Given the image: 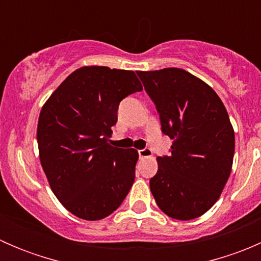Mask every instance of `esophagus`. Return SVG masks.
I'll list each match as a JSON object with an SVG mask.
<instances>
[{
    "label": "esophagus",
    "mask_w": 261,
    "mask_h": 261,
    "mask_svg": "<svg viewBox=\"0 0 261 261\" xmlns=\"http://www.w3.org/2000/svg\"><path fill=\"white\" fill-rule=\"evenodd\" d=\"M138 152H139V156L140 158H147L151 155V150H150L149 147H144V149L139 150Z\"/></svg>",
    "instance_id": "obj_1"
}]
</instances>
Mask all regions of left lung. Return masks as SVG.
Instances as JSON below:
<instances>
[{"label":"left lung","mask_w":261,"mask_h":261,"mask_svg":"<svg viewBox=\"0 0 261 261\" xmlns=\"http://www.w3.org/2000/svg\"><path fill=\"white\" fill-rule=\"evenodd\" d=\"M159 114L162 133L173 139L158 158L150 191L165 215L193 220L216 203L230 177L235 134L220 97L179 68L138 72Z\"/></svg>","instance_id":"obj_1"}]
</instances>
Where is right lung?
Here are the masks:
<instances>
[{
    "instance_id": "add662e5",
    "label": "right lung",
    "mask_w": 261,
    "mask_h": 261,
    "mask_svg": "<svg viewBox=\"0 0 261 261\" xmlns=\"http://www.w3.org/2000/svg\"><path fill=\"white\" fill-rule=\"evenodd\" d=\"M143 91L133 70L83 67L50 96L38 123L40 162L60 203L77 217L102 220L135 179V149L110 145L120 102Z\"/></svg>"
}]
</instances>
